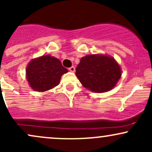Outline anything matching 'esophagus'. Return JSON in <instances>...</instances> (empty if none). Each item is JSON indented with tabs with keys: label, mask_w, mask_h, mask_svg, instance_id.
I'll use <instances>...</instances> for the list:
<instances>
[{
	"label": "esophagus",
	"mask_w": 152,
	"mask_h": 152,
	"mask_svg": "<svg viewBox=\"0 0 152 152\" xmlns=\"http://www.w3.org/2000/svg\"><path fill=\"white\" fill-rule=\"evenodd\" d=\"M69 71H70L71 72H75V67H74V66H71V67L69 68Z\"/></svg>",
	"instance_id": "1"
}]
</instances>
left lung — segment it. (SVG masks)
<instances>
[{"label":"left lung","instance_id":"obj_1","mask_svg":"<svg viewBox=\"0 0 152 152\" xmlns=\"http://www.w3.org/2000/svg\"><path fill=\"white\" fill-rule=\"evenodd\" d=\"M76 75L83 87L95 93L112 89L121 76V67L113 57L91 54L83 57Z\"/></svg>","mask_w":152,"mask_h":152}]
</instances>
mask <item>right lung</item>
<instances>
[{
  "label": "right lung",
  "instance_id": "right-lung-1",
  "mask_svg": "<svg viewBox=\"0 0 152 152\" xmlns=\"http://www.w3.org/2000/svg\"><path fill=\"white\" fill-rule=\"evenodd\" d=\"M26 72L31 88L36 91L43 92L58 86L61 76L68 70L58 58L46 55L31 60Z\"/></svg>",
  "mask_w": 152,
  "mask_h": 152
}]
</instances>
